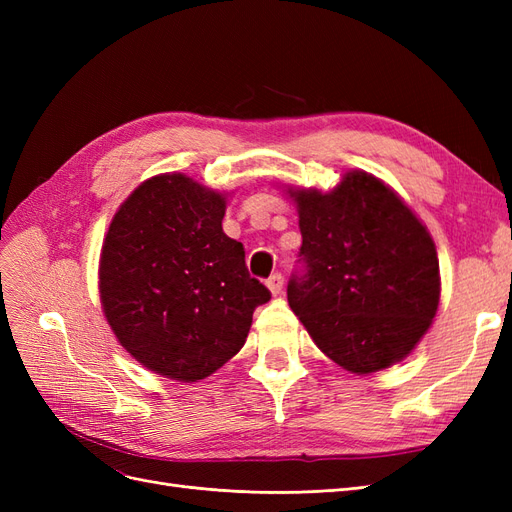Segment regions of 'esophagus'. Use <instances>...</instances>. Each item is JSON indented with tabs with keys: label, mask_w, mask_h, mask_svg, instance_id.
Returning a JSON list of instances; mask_svg holds the SVG:
<instances>
[{
	"label": "esophagus",
	"mask_w": 512,
	"mask_h": 512,
	"mask_svg": "<svg viewBox=\"0 0 512 512\" xmlns=\"http://www.w3.org/2000/svg\"><path fill=\"white\" fill-rule=\"evenodd\" d=\"M267 286H269L273 297H277V294H280L282 288H284V275L282 273H273L269 280H267Z\"/></svg>",
	"instance_id": "34e87169"
}]
</instances>
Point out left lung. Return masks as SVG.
Masks as SVG:
<instances>
[{
	"label": "left lung",
	"mask_w": 512,
	"mask_h": 512,
	"mask_svg": "<svg viewBox=\"0 0 512 512\" xmlns=\"http://www.w3.org/2000/svg\"><path fill=\"white\" fill-rule=\"evenodd\" d=\"M303 245L288 305L316 346L352 374L412 352L438 312L440 265L423 222L389 185L350 170L337 188L288 190Z\"/></svg>",
	"instance_id": "1"
}]
</instances>
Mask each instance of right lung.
<instances>
[{
	"instance_id": "1",
	"label": "right lung",
	"mask_w": 512,
	"mask_h": 512,
	"mask_svg": "<svg viewBox=\"0 0 512 512\" xmlns=\"http://www.w3.org/2000/svg\"><path fill=\"white\" fill-rule=\"evenodd\" d=\"M224 213V194L164 173L138 185L104 237V316L138 363L170 380L198 382L230 361L271 299Z\"/></svg>"
}]
</instances>
